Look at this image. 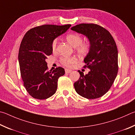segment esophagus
<instances>
[{
    "label": "esophagus",
    "instance_id": "1",
    "mask_svg": "<svg viewBox=\"0 0 135 135\" xmlns=\"http://www.w3.org/2000/svg\"><path fill=\"white\" fill-rule=\"evenodd\" d=\"M71 72H72V70L70 69H65V72L67 73V74H69V73H70Z\"/></svg>",
    "mask_w": 135,
    "mask_h": 135
}]
</instances>
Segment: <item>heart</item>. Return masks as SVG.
<instances>
[{"label": "heart", "mask_w": 135, "mask_h": 135, "mask_svg": "<svg viewBox=\"0 0 135 135\" xmlns=\"http://www.w3.org/2000/svg\"><path fill=\"white\" fill-rule=\"evenodd\" d=\"M66 40L68 42V43L71 45L72 47H75L76 51L79 55L84 56L88 53L89 48H90L89 44L86 42L81 43L82 38L79 35L77 34H68L66 37ZM57 43V39H54L51 44V48L53 51L56 50ZM60 61L64 66H70L73 64L76 63V59L75 57H64L61 59Z\"/></svg>", "instance_id": "obj_1"}]
</instances>
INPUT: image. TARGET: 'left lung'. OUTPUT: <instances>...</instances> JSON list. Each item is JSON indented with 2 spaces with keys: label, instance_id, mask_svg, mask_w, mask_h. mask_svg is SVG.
Returning <instances> with one entry per match:
<instances>
[{
  "label": "left lung",
  "instance_id": "1",
  "mask_svg": "<svg viewBox=\"0 0 135 135\" xmlns=\"http://www.w3.org/2000/svg\"><path fill=\"white\" fill-rule=\"evenodd\" d=\"M71 30L85 36L89 50L84 59L88 74L78 70L79 79L74 83L76 93L87 99L100 98L109 90L118 72V51L112 35L105 28L93 23H81Z\"/></svg>",
  "mask_w": 135,
  "mask_h": 135
}]
</instances>
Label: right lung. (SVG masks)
<instances>
[{
	"mask_svg": "<svg viewBox=\"0 0 135 135\" xmlns=\"http://www.w3.org/2000/svg\"><path fill=\"white\" fill-rule=\"evenodd\" d=\"M70 26L43 25L30 30L23 37L18 61L23 85L33 98L44 100L56 93L58 79L65 74V69L59 67L48 71L46 59L53 53V40Z\"/></svg>",
	"mask_w": 135,
	"mask_h": 135,
	"instance_id": "1",
	"label": "right lung"
}]
</instances>
